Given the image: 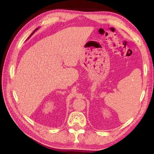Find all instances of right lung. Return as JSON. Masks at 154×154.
<instances>
[{"mask_svg":"<svg viewBox=\"0 0 154 154\" xmlns=\"http://www.w3.org/2000/svg\"><path fill=\"white\" fill-rule=\"evenodd\" d=\"M38 28H36V29H35V30H34V32H32V34H31V35H30V36H31V35H32V34H34V32H35V30H38ZM30 37H29V38H30Z\"/></svg>","mask_w":154,"mask_h":154,"instance_id":"obj_1","label":"right lung"}]
</instances>
